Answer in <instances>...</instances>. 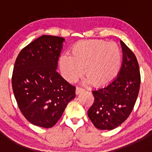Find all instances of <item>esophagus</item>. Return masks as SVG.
I'll return each instance as SVG.
<instances>
[{
    "label": "esophagus",
    "instance_id": "obj_1",
    "mask_svg": "<svg viewBox=\"0 0 152 152\" xmlns=\"http://www.w3.org/2000/svg\"><path fill=\"white\" fill-rule=\"evenodd\" d=\"M84 90H85V89L82 88V87H77L76 88V95H79V93H82V92H83Z\"/></svg>",
    "mask_w": 152,
    "mask_h": 152
}]
</instances>
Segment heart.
Masks as SVG:
<instances>
[{"instance_id":"obj_1","label":"heart","mask_w":152,"mask_h":152,"mask_svg":"<svg viewBox=\"0 0 152 152\" xmlns=\"http://www.w3.org/2000/svg\"><path fill=\"white\" fill-rule=\"evenodd\" d=\"M122 53L115 42L102 39L79 41L71 49V56L63 54L59 67L64 77L70 82L77 81L84 73L85 82L100 87L110 83L120 70Z\"/></svg>"}]
</instances>
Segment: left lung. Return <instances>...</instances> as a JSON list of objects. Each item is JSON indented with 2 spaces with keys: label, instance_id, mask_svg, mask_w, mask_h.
<instances>
[{
  "label": "left lung",
  "instance_id": "1",
  "mask_svg": "<svg viewBox=\"0 0 152 152\" xmlns=\"http://www.w3.org/2000/svg\"><path fill=\"white\" fill-rule=\"evenodd\" d=\"M123 61L120 71L110 83L92 91L94 103L87 111L99 129L113 130L124 123L137 100L140 85L138 62L133 52L121 40Z\"/></svg>",
  "mask_w": 152,
  "mask_h": 152
}]
</instances>
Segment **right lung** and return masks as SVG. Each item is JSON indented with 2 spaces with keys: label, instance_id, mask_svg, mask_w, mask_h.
Wrapping results in <instances>:
<instances>
[{
  "label": "right lung",
  "instance_id": "add662e5",
  "mask_svg": "<svg viewBox=\"0 0 152 152\" xmlns=\"http://www.w3.org/2000/svg\"><path fill=\"white\" fill-rule=\"evenodd\" d=\"M65 39L42 35L20 52L12 84L18 107L35 126L50 128L75 99L74 86L56 72Z\"/></svg>",
  "mask_w": 152,
  "mask_h": 152
}]
</instances>
